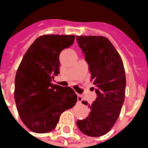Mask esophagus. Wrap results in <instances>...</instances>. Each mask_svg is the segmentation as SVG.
Listing matches in <instances>:
<instances>
[{
  "label": "esophagus",
  "mask_w": 148,
  "mask_h": 148,
  "mask_svg": "<svg viewBox=\"0 0 148 148\" xmlns=\"http://www.w3.org/2000/svg\"><path fill=\"white\" fill-rule=\"evenodd\" d=\"M82 101V97L79 95V94H77V102L81 103Z\"/></svg>",
  "instance_id": "obj_1"
}]
</instances>
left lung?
Returning <instances> with one entry per match:
<instances>
[{
	"label": "left lung",
	"instance_id": "left-lung-1",
	"mask_svg": "<svg viewBox=\"0 0 148 148\" xmlns=\"http://www.w3.org/2000/svg\"><path fill=\"white\" fill-rule=\"evenodd\" d=\"M89 64L91 82L95 86L96 100L89 106L90 112L84 120H78L79 130L88 136H101L109 132L117 121L125 95L126 77L124 64L112 42L103 36H77Z\"/></svg>",
	"mask_w": 148,
	"mask_h": 148
}]
</instances>
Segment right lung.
<instances>
[{"label": "right lung", "instance_id": "right-lung-1", "mask_svg": "<svg viewBox=\"0 0 148 148\" xmlns=\"http://www.w3.org/2000/svg\"><path fill=\"white\" fill-rule=\"evenodd\" d=\"M75 36L38 37L22 58L15 77L14 98L24 125L36 133H47L58 124L60 115L77 102L71 87L51 83L59 74V54L74 43Z\"/></svg>", "mask_w": 148, "mask_h": 148}]
</instances>
